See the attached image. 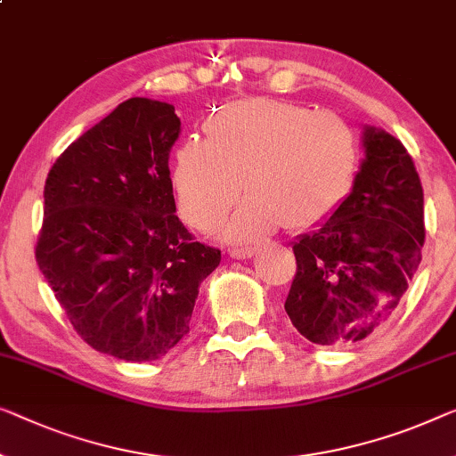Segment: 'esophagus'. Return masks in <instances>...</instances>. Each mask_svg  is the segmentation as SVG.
I'll list each match as a JSON object with an SVG mask.
<instances>
[{
	"mask_svg": "<svg viewBox=\"0 0 456 456\" xmlns=\"http://www.w3.org/2000/svg\"><path fill=\"white\" fill-rule=\"evenodd\" d=\"M256 254L254 248H241V249H229V256L233 257V260H248Z\"/></svg>",
	"mask_w": 456,
	"mask_h": 456,
	"instance_id": "34e87169",
	"label": "esophagus"
}]
</instances>
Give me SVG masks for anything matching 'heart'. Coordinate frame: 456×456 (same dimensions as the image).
<instances>
[{
    "label": "heart",
    "instance_id": "obj_1",
    "mask_svg": "<svg viewBox=\"0 0 456 456\" xmlns=\"http://www.w3.org/2000/svg\"><path fill=\"white\" fill-rule=\"evenodd\" d=\"M202 131L205 141L175 149L169 169L178 213L200 233L225 219L241 190L246 200L223 229L233 243L322 225L354 186L356 134L334 112L249 98L210 114Z\"/></svg>",
    "mask_w": 456,
    "mask_h": 456
}]
</instances>
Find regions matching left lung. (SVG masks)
Segmentation results:
<instances>
[{
    "label": "left lung",
    "instance_id": "obj_1",
    "mask_svg": "<svg viewBox=\"0 0 456 456\" xmlns=\"http://www.w3.org/2000/svg\"><path fill=\"white\" fill-rule=\"evenodd\" d=\"M366 158L328 221L293 243L297 274L284 309L322 346L360 342L399 305L422 262L424 190L393 134L364 126Z\"/></svg>",
    "mask_w": 456,
    "mask_h": 456
}]
</instances>
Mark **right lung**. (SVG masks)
<instances>
[{
	"instance_id": "add662e5",
	"label": "right lung",
	"mask_w": 456,
	"mask_h": 456,
	"mask_svg": "<svg viewBox=\"0 0 456 456\" xmlns=\"http://www.w3.org/2000/svg\"><path fill=\"white\" fill-rule=\"evenodd\" d=\"M172 104L131 98L71 142L45 184L37 262L77 336L126 362H151L190 331L200 282L221 251L175 215Z\"/></svg>"
}]
</instances>
